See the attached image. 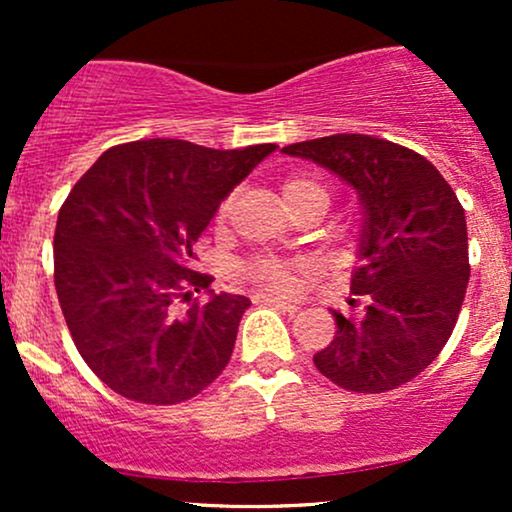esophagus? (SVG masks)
Instances as JSON below:
<instances>
[{
  "mask_svg": "<svg viewBox=\"0 0 512 512\" xmlns=\"http://www.w3.org/2000/svg\"><path fill=\"white\" fill-rule=\"evenodd\" d=\"M255 303H262V305H274V308L284 310V313H298V305L296 303H289L284 301V298H276V296H257Z\"/></svg>",
  "mask_w": 512,
  "mask_h": 512,
  "instance_id": "34e87169",
  "label": "esophagus"
}]
</instances>
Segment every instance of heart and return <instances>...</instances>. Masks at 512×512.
I'll use <instances>...</instances> for the list:
<instances>
[{
    "label": "heart",
    "instance_id": "b5f03b06",
    "mask_svg": "<svg viewBox=\"0 0 512 512\" xmlns=\"http://www.w3.org/2000/svg\"><path fill=\"white\" fill-rule=\"evenodd\" d=\"M281 195H284L293 214L303 207H313V204H320V207L327 209L332 199L330 187L325 182L308 178V175H293V178L286 180L281 185ZM231 207L233 195L221 202L219 219H226L231 214ZM240 274L255 286H260V289L272 293H296L303 284V269L293 262L276 260V257H255V260H248L240 267Z\"/></svg>",
    "mask_w": 512,
    "mask_h": 512
}]
</instances>
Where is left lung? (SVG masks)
<instances>
[{
    "label": "left lung",
    "mask_w": 512,
    "mask_h": 512,
    "mask_svg": "<svg viewBox=\"0 0 512 512\" xmlns=\"http://www.w3.org/2000/svg\"><path fill=\"white\" fill-rule=\"evenodd\" d=\"M281 151L332 170L363 207L351 293L366 305L358 315L332 310L337 332L313 356L315 368L351 392L409 383L436 361L462 310L469 252L460 199L431 161L370 134H332Z\"/></svg>",
    "instance_id": "8db88e82"
}]
</instances>
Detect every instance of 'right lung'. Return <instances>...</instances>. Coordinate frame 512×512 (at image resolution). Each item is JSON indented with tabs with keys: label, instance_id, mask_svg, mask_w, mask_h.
Segmentation results:
<instances>
[{
	"label": "right lung",
	"instance_id": "add662e5",
	"mask_svg": "<svg viewBox=\"0 0 512 512\" xmlns=\"http://www.w3.org/2000/svg\"><path fill=\"white\" fill-rule=\"evenodd\" d=\"M276 144L207 149L146 139L108 149L64 199L55 289L86 366L142 404L197 397L228 366L245 296L214 293L192 245Z\"/></svg>",
	"mask_w": 512,
	"mask_h": 512
}]
</instances>
